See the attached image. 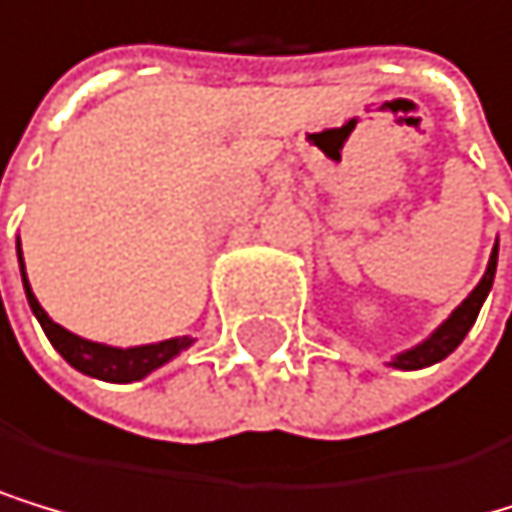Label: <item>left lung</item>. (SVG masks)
Instances as JSON below:
<instances>
[{
  "label": "left lung",
  "instance_id": "8db88e82",
  "mask_svg": "<svg viewBox=\"0 0 512 512\" xmlns=\"http://www.w3.org/2000/svg\"><path fill=\"white\" fill-rule=\"evenodd\" d=\"M494 269H497V246H494V253H491V262H488L485 278L478 281V288L462 300V304L453 310V316L446 319V323L431 335V339L421 342V345L412 348V351L399 354V358L392 361V364L402 367V370H418V367H431V364L443 361L450 351H456V345L465 339V335H469V329H472V323H475V316H478L481 304H485V297H488V291H491V285H494Z\"/></svg>",
  "mask_w": 512,
  "mask_h": 512
}]
</instances>
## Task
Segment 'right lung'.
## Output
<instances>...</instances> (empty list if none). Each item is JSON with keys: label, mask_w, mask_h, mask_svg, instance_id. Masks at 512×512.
Instances as JSON below:
<instances>
[{"label": "right lung", "mask_w": 512, "mask_h": 512, "mask_svg": "<svg viewBox=\"0 0 512 512\" xmlns=\"http://www.w3.org/2000/svg\"><path fill=\"white\" fill-rule=\"evenodd\" d=\"M18 259H21V246H18ZM21 275H24V266H21ZM24 291H27V304H31L34 316L40 319V326H43V332H47V339L53 342V348L75 370L88 373V377H97V380H110V383L142 380L145 373L167 364L170 358H177V354L189 345V339H167V342L142 345V348H110V345L78 339V335L62 329L59 323H53V319L47 316V310L37 304L31 285H27V278H24Z\"/></svg>", "instance_id": "obj_1"}]
</instances>
